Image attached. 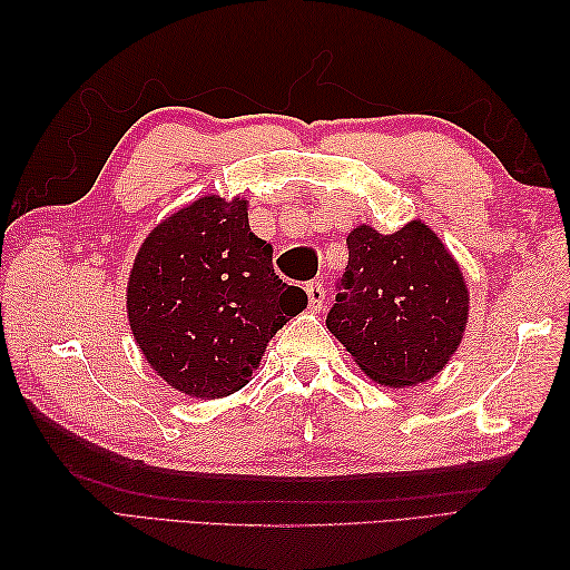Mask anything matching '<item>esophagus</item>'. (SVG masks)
<instances>
[{"mask_svg":"<svg viewBox=\"0 0 570 570\" xmlns=\"http://www.w3.org/2000/svg\"><path fill=\"white\" fill-rule=\"evenodd\" d=\"M306 294H308V306L313 311H321L325 306V288L323 282H311L306 284Z\"/></svg>","mask_w":570,"mask_h":570,"instance_id":"obj_1","label":"esophagus"}]
</instances>
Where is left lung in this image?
Here are the masks:
<instances>
[{"mask_svg":"<svg viewBox=\"0 0 570 570\" xmlns=\"http://www.w3.org/2000/svg\"><path fill=\"white\" fill-rule=\"evenodd\" d=\"M347 249L328 331L377 384L396 390L435 377L468 325L470 296L453 254L421 220L392 235L360 225Z\"/></svg>","mask_w":570,"mask_h":570,"instance_id":"obj_1","label":"left lung"}]
</instances>
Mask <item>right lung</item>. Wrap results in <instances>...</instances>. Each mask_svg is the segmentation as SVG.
I'll list each match as a JSON object with an SVG mask.
<instances>
[{"label": "right lung", "instance_id": "add662e5", "mask_svg": "<svg viewBox=\"0 0 570 570\" xmlns=\"http://www.w3.org/2000/svg\"><path fill=\"white\" fill-rule=\"evenodd\" d=\"M272 245L249 233L247 200L203 196L156 225L137 252L127 313L168 386L198 399L242 390L266 343L306 308L274 274Z\"/></svg>", "mask_w": 570, "mask_h": 570}]
</instances>
